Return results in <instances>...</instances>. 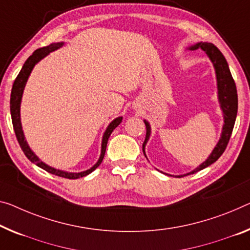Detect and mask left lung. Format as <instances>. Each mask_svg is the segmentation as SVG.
Instances as JSON below:
<instances>
[{"label": "left lung", "mask_w": 250, "mask_h": 250, "mask_svg": "<svg viewBox=\"0 0 250 250\" xmlns=\"http://www.w3.org/2000/svg\"><path fill=\"white\" fill-rule=\"evenodd\" d=\"M188 49L190 50H197L201 49L203 52L208 56L211 62L213 64L214 72H216V79H217V90H218V102L219 106H220V109L222 112V117H224V125H222L220 138L217 142L216 146L213 147L212 152L210 153V155L207 157L206 161L197 167L193 170L188 172L186 174H180V175H172L167 173H162L170 175V176H175V178H182V176L193 174L195 172L203 170V168L209 167L212 163L216 162V161L221 156L222 153L225 152L226 147H227V144L229 142V138L231 136L233 125H235L236 117H237V110H238V95H237V88L236 83L233 82V78L231 76V72H230V69L228 66V62L226 58L222 55L220 50H219L216 45L212 43H209V42H198L193 45H191ZM145 126H146V137H145V141L143 143V153L145 157L147 159L146 153H145V147H146V144L151 137V125L149 123L144 120Z\"/></svg>", "instance_id": "left-lung-1"}]
</instances>
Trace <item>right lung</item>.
I'll list each match as a JSON object with an SVG mask.
<instances>
[{
    "mask_svg": "<svg viewBox=\"0 0 250 250\" xmlns=\"http://www.w3.org/2000/svg\"><path fill=\"white\" fill-rule=\"evenodd\" d=\"M64 45V42H56V43H51L47 45V47L37 49L31 56L29 57L26 61L23 64V67L21 69V71L19 72V75L17 77V79L14 80L12 90H11V98H10V110H11V117H12V124H13V128L15 132V135H17L18 142L20 144V146L22 148L23 153H24L25 156L31 161L32 163H34L38 167L43 168L49 173L58 175V176H62V178H67V179H78V178H83V176H86L91 172L95 171L99 165H101L102 161L105 156V152H106V146H107V142H108V138L110 136V134L113 133V130L117 127L118 125L121 124L123 121V117H116L115 120L109 123V125L107 126V128L105 129V132L103 134V138H102V147H101V155H99V159L97 162H96L93 167L88 170L82 171V172H68V171H63V170H59V168L52 167L50 165L45 164L43 161H41L39 157L37 156L36 153H34L31 147L29 146L28 142L25 140L24 133H23L22 129V123H21V102H22V96H23V91H24V88L26 83H28V79L31 72L33 70V68L36 64L41 61L43 58H45L50 52L56 51L60 48H62Z\"/></svg>",
    "mask_w": 250,
    "mask_h": 250,
    "instance_id": "add662e5",
    "label": "right lung"
}]
</instances>
